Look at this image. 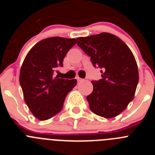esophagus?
<instances>
[{
	"mask_svg": "<svg viewBox=\"0 0 155 155\" xmlns=\"http://www.w3.org/2000/svg\"><path fill=\"white\" fill-rule=\"evenodd\" d=\"M77 81H78V82H81V81H84V79L81 78H79V77H78V78H77Z\"/></svg>",
	"mask_w": 155,
	"mask_h": 155,
	"instance_id": "obj_1",
	"label": "esophagus"
}]
</instances>
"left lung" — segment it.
I'll list each match as a JSON object with an SVG mask.
<instances>
[{"label": "left lung", "mask_w": 155, "mask_h": 155, "mask_svg": "<svg viewBox=\"0 0 155 155\" xmlns=\"http://www.w3.org/2000/svg\"><path fill=\"white\" fill-rule=\"evenodd\" d=\"M77 45L94 68H101L102 78L93 80V91L87 96L91 111L105 118L123 112L134 99L139 74L136 60L120 38L102 32L77 39Z\"/></svg>", "instance_id": "left-lung-1"}]
</instances>
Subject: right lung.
<instances>
[{"label":"right lung","instance_id":"obj_1","mask_svg":"<svg viewBox=\"0 0 155 155\" xmlns=\"http://www.w3.org/2000/svg\"><path fill=\"white\" fill-rule=\"evenodd\" d=\"M75 43V39L50 37L37 42L25 58L19 81L25 102L38 120H49L60 113L67 94L77 84L76 79L56 76Z\"/></svg>","mask_w":155,"mask_h":155}]
</instances>
